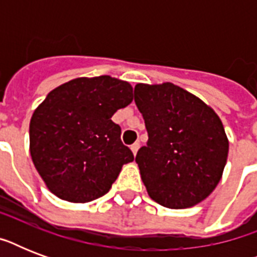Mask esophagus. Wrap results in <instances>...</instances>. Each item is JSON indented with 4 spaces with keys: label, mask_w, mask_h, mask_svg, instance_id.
I'll return each mask as SVG.
<instances>
[{
    "label": "esophagus",
    "mask_w": 257,
    "mask_h": 257,
    "mask_svg": "<svg viewBox=\"0 0 257 257\" xmlns=\"http://www.w3.org/2000/svg\"><path fill=\"white\" fill-rule=\"evenodd\" d=\"M139 148H140V143H135L133 145H131V149H132L133 155H136L137 151H139Z\"/></svg>",
    "instance_id": "esophagus-1"
}]
</instances>
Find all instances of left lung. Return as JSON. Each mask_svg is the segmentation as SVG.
Returning a JSON list of instances; mask_svg holds the SVG:
<instances>
[{"instance_id":"1","label":"left lung","mask_w":257,"mask_h":257,"mask_svg":"<svg viewBox=\"0 0 257 257\" xmlns=\"http://www.w3.org/2000/svg\"><path fill=\"white\" fill-rule=\"evenodd\" d=\"M135 102L148 132L136 163L151 199L173 209L203 201L227 164L229 143L219 116L172 82L137 84Z\"/></svg>"}]
</instances>
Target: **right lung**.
Returning a JSON list of instances; mask_svg holds the SVG:
<instances>
[{
  "label": "right lung",
  "instance_id": "right-lung-1",
  "mask_svg": "<svg viewBox=\"0 0 257 257\" xmlns=\"http://www.w3.org/2000/svg\"><path fill=\"white\" fill-rule=\"evenodd\" d=\"M133 100V88L110 76L80 77L53 89L29 125L30 156L52 193L88 203L110 189L133 161L112 116Z\"/></svg>",
  "mask_w": 257,
  "mask_h": 257
}]
</instances>
